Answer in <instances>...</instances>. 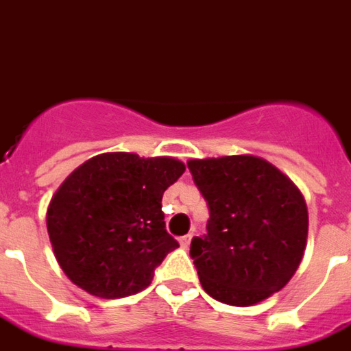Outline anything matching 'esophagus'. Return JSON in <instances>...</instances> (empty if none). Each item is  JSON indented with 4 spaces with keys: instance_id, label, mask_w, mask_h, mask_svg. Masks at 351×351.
<instances>
[{
    "instance_id": "obj_1",
    "label": "esophagus",
    "mask_w": 351,
    "mask_h": 351,
    "mask_svg": "<svg viewBox=\"0 0 351 351\" xmlns=\"http://www.w3.org/2000/svg\"><path fill=\"white\" fill-rule=\"evenodd\" d=\"M191 238H193V234H186L180 238V245H182L184 249L189 247V243H191Z\"/></svg>"
}]
</instances>
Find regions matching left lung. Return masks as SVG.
Returning <instances> with one entry per match:
<instances>
[{
  "mask_svg": "<svg viewBox=\"0 0 351 351\" xmlns=\"http://www.w3.org/2000/svg\"><path fill=\"white\" fill-rule=\"evenodd\" d=\"M206 201V234L189 245L202 288L214 300L247 307L279 292L307 243V204L294 184L256 156L189 160Z\"/></svg>",
  "mask_w": 351,
  "mask_h": 351,
  "instance_id": "left-lung-1",
  "label": "left lung"
}]
</instances>
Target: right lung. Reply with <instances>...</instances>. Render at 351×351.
<instances>
[{"label":"right lung","mask_w":351,"mask_h":351,"mask_svg":"<svg viewBox=\"0 0 351 351\" xmlns=\"http://www.w3.org/2000/svg\"><path fill=\"white\" fill-rule=\"evenodd\" d=\"M186 171L175 158L108 152L90 158L57 189L48 234L69 279L98 298L147 288L178 247L162 212L163 191Z\"/></svg>","instance_id":"obj_1"}]
</instances>
